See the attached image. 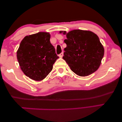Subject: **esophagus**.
<instances>
[{"instance_id":"1","label":"esophagus","mask_w":122,"mask_h":122,"mask_svg":"<svg viewBox=\"0 0 122 122\" xmlns=\"http://www.w3.org/2000/svg\"><path fill=\"white\" fill-rule=\"evenodd\" d=\"M63 52H61V54H59V57H60V58H62L63 57Z\"/></svg>"}]
</instances>
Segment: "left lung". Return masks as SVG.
Listing matches in <instances>:
<instances>
[{
	"label": "left lung",
	"instance_id": "left-lung-1",
	"mask_svg": "<svg viewBox=\"0 0 122 122\" xmlns=\"http://www.w3.org/2000/svg\"><path fill=\"white\" fill-rule=\"evenodd\" d=\"M63 58L76 74L85 77L97 71L101 64L104 49L98 37L90 31L74 30L66 33Z\"/></svg>",
	"mask_w": 122,
	"mask_h": 122
}]
</instances>
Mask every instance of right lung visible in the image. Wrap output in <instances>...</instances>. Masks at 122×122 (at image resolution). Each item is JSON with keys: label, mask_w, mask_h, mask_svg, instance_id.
<instances>
[{"label": "right lung", "mask_w": 122, "mask_h": 122, "mask_svg": "<svg viewBox=\"0 0 122 122\" xmlns=\"http://www.w3.org/2000/svg\"><path fill=\"white\" fill-rule=\"evenodd\" d=\"M50 39L49 33L39 32L26 36L20 44L17 60L22 71L30 78L36 81L44 79L59 58Z\"/></svg>", "instance_id": "add662e5"}]
</instances>
